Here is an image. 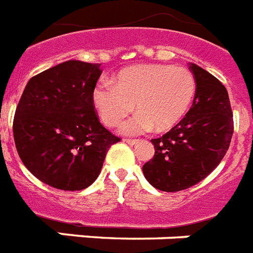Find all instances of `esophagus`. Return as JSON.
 Masks as SVG:
<instances>
[{"label":"esophagus","mask_w":253,"mask_h":253,"mask_svg":"<svg viewBox=\"0 0 253 253\" xmlns=\"http://www.w3.org/2000/svg\"><path fill=\"white\" fill-rule=\"evenodd\" d=\"M125 142L128 143V145H130V146H133V145H136L137 142H138V139H124Z\"/></svg>","instance_id":"34e87169"}]
</instances>
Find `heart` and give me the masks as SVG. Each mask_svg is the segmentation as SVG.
I'll return each mask as SVG.
<instances>
[{"mask_svg": "<svg viewBox=\"0 0 253 253\" xmlns=\"http://www.w3.org/2000/svg\"><path fill=\"white\" fill-rule=\"evenodd\" d=\"M196 94V80L187 68L145 64L125 68L114 84L103 82L94 88L92 102L108 126H117L133 111H138L121 126L126 136L155 129L165 132L179 124Z\"/></svg>", "mask_w": 253, "mask_h": 253, "instance_id": "heart-1", "label": "heart"}]
</instances>
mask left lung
<instances>
[{
    "mask_svg": "<svg viewBox=\"0 0 253 253\" xmlns=\"http://www.w3.org/2000/svg\"><path fill=\"white\" fill-rule=\"evenodd\" d=\"M196 80L193 104L183 120L161 138L142 167L146 180L163 192L187 189L209 175L226 155L234 132L227 90L209 72L189 64Z\"/></svg>",
    "mask_w": 253,
    "mask_h": 253,
    "instance_id": "8db88e82",
    "label": "left lung"
}]
</instances>
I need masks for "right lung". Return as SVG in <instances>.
Returning <instances> with one entry per match:
<instances>
[{"mask_svg":"<svg viewBox=\"0 0 253 253\" xmlns=\"http://www.w3.org/2000/svg\"><path fill=\"white\" fill-rule=\"evenodd\" d=\"M100 64L61 62L28 81L14 117L18 154L40 181L62 191H81L100 173L111 145L94 111L92 92Z\"/></svg>","mask_w":253,"mask_h":253,"instance_id":"obj_1","label":"right lung"}]
</instances>
